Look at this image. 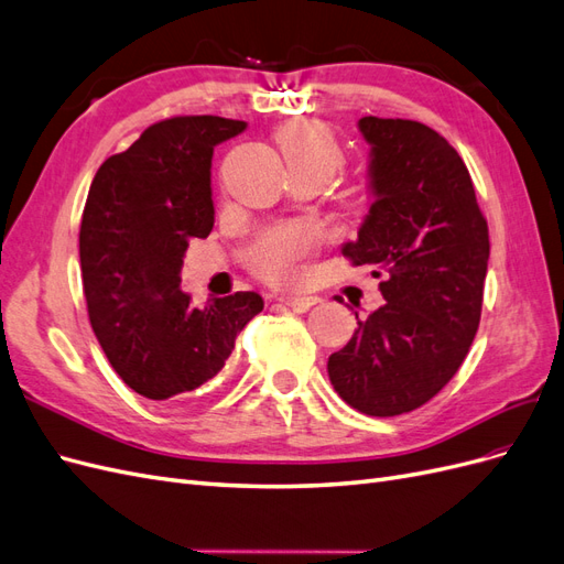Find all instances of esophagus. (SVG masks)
<instances>
[{"label": "esophagus", "instance_id": "esophagus-1", "mask_svg": "<svg viewBox=\"0 0 564 564\" xmlns=\"http://www.w3.org/2000/svg\"><path fill=\"white\" fill-rule=\"evenodd\" d=\"M284 305H289V308H294V311H308V308H313L315 303H319V299L317 296H305V294H286V296H282L280 299Z\"/></svg>", "mask_w": 564, "mask_h": 564}]
</instances>
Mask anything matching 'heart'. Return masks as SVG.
Wrapping results in <instances>:
<instances>
[{"instance_id":"1","label":"heart","mask_w":564,"mask_h":564,"mask_svg":"<svg viewBox=\"0 0 564 564\" xmlns=\"http://www.w3.org/2000/svg\"><path fill=\"white\" fill-rule=\"evenodd\" d=\"M278 145L289 174H311L329 183L346 164V152L329 127L313 119L289 122L278 131ZM315 247V235L289 226L263 235L253 247V263L272 282H294L301 275V259Z\"/></svg>"}]
</instances>
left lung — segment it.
Masks as SVG:
<instances>
[{
  "mask_svg": "<svg viewBox=\"0 0 564 564\" xmlns=\"http://www.w3.org/2000/svg\"><path fill=\"white\" fill-rule=\"evenodd\" d=\"M357 129L369 145V212L340 253L377 268L373 278L386 272V303L357 319L327 371L357 412L398 416L437 395L468 355L489 232L464 160L437 131L381 117H362Z\"/></svg>",
  "mask_w": 564,
  "mask_h": 564,
  "instance_id": "8db88e82",
  "label": "left lung"
}]
</instances>
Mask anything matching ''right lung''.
<instances>
[{
	"label": "right lung",
	"mask_w": 564,
	"mask_h": 564,
	"mask_svg": "<svg viewBox=\"0 0 564 564\" xmlns=\"http://www.w3.org/2000/svg\"><path fill=\"white\" fill-rule=\"evenodd\" d=\"M245 129L214 115L164 119L91 181L79 228L91 329L119 379L143 398L169 400L214 379L263 311L253 292L204 308L181 292L187 242L214 228V148Z\"/></svg>",
	"instance_id": "obj_1"
}]
</instances>
